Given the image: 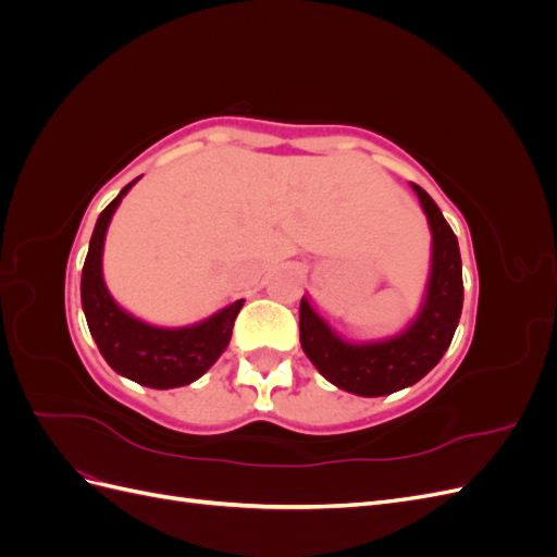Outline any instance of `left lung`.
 Returning a JSON list of instances; mask_svg holds the SVG:
<instances>
[{
    "label": "left lung",
    "instance_id": "1",
    "mask_svg": "<svg viewBox=\"0 0 557 557\" xmlns=\"http://www.w3.org/2000/svg\"><path fill=\"white\" fill-rule=\"evenodd\" d=\"M432 230V269L423 309L401 334L350 344L320 318L307 297L299 305V342L330 383L360 397H381L423 379L444 358L462 313L460 246L434 199L413 185Z\"/></svg>",
    "mask_w": 557,
    "mask_h": 557
}]
</instances>
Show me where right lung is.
I'll use <instances>...</instances> for the list:
<instances>
[{
  "instance_id": "right-lung-1",
  "label": "right lung",
  "mask_w": 557,
  "mask_h": 557,
  "mask_svg": "<svg viewBox=\"0 0 557 557\" xmlns=\"http://www.w3.org/2000/svg\"><path fill=\"white\" fill-rule=\"evenodd\" d=\"M134 181L99 213L81 276V305L92 339L113 372L139 385L166 391L197 381L227 348L244 299L188 327H156L115 305L102 276V250L111 215Z\"/></svg>"
}]
</instances>
